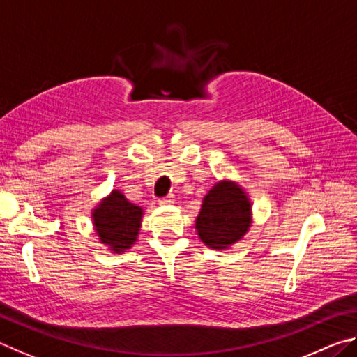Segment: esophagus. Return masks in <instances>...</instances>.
<instances>
[{
    "label": "esophagus",
    "instance_id": "esophagus-1",
    "mask_svg": "<svg viewBox=\"0 0 357 357\" xmlns=\"http://www.w3.org/2000/svg\"><path fill=\"white\" fill-rule=\"evenodd\" d=\"M175 202L174 196H167L165 199H160V205H172Z\"/></svg>",
    "mask_w": 357,
    "mask_h": 357
}]
</instances>
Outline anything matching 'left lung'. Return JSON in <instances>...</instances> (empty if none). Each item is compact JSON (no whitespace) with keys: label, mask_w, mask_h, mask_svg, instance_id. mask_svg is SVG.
<instances>
[{"label":"left lung","mask_w":357,"mask_h":357,"mask_svg":"<svg viewBox=\"0 0 357 357\" xmlns=\"http://www.w3.org/2000/svg\"><path fill=\"white\" fill-rule=\"evenodd\" d=\"M252 226V202L235 180H218L202 201L196 232L205 246L226 251L245 238Z\"/></svg>","instance_id":"obj_1"}]
</instances>
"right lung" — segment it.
<instances>
[{
    "instance_id": "1",
    "label": "right lung",
    "mask_w": 357,
    "mask_h": 357,
    "mask_svg": "<svg viewBox=\"0 0 357 357\" xmlns=\"http://www.w3.org/2000/svg\"><path fill=\"white\" fill-rule=\"evenodd\" d=\"M144 210L131 204L119 190H112L91 210L98 243L112 254L127 252L139 236Z\"/></svg>"
}]
</instances>
